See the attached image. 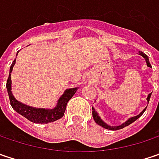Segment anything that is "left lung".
I'll return each instance as SVG.
<instances>
[{
  "label": "left lung",
  "instance_id": "left-lung-1",
  "mask_svg": "<svg viewBox=\"0 0 159 159\" xmlns=\"http://www.w3.org/2000/svg\"><path fill=\"white\" fill-rule=\"evenodd\" d=\"M138 54H140L141 56H143L144 58H145V60H146V63H147V65L148 66V67H152L151 65H150V63H149V60H148V56L147 55V54H145L144 52H138ZM151 94L148 95V97H147V101H148V103L149 102V99H150V96H151ZM146 109H143V111L142 112H140V114H138L137 116H132V117H130V118H128L126 121L125 123H123L121 125H116V126H113V125H107V123H105L102 119H101V117L98 116V114H97V112L95 111V109L94 107H92V110H93V112H92V114H93V118H94V120L95 121V123L97 124V125H101L102 127H104V128H106V129H109V130H118V129H122L124 128L125 126H127V125H129L130 124H132L133 122H135L137 119H138L143 114H144V112L146 111Z\"/></svg>",
  "mask_w": 159,
  "mask_h": 159
}]
</instances>
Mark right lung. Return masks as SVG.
Wrapping results in <instances>:
<instances>
[{
  "label": "right lung",
  "mask_w": 159,
  "mask_h": 159,
  "mask_svg": "<svg viewBox=\"0 0 159 159\" xmlns=\"http://www.w3.org/2000/svg\"><path fill=\"white\" fill-rule=\"evenodd\" d=\"M17 52V54H18ZM16 54V55H17ZM16 59L12 62V64L10 67V73L8 77L7 83H6V88H7L10 103L11 107L14 109L18 114L22 115L25 118H27L29 121L36 124H47V123L56 121L64 116L65 112L66 105L68 101L73 97V95L76 93L77 89L79 87H74V88H68L66 89L64 94L60 96V98L57 101L56 106L53 108H36L30 106H27L25 104H22L20 101L16 100L15 97L11 93V75L12 68L15 65Z\"/></svg>",
  "instance_id": "add662e5"
}]
</instances>
